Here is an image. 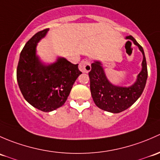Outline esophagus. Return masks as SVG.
Returning a JSON list of instances; mask_svg holds the SVG:
<instances>
[{
	"instance_id": "34e87169",
	"label": "esophagus",
	"mask_w": 160,
	"mask_h": 160,
	"mask_svg": "<svg viewBox=\"0 0 160 160\" xmlns=\"http://www.w3.org/2000/svg\"><path fill=\"white\" fill-rule=\"evenodd\" d=\"M79 69L82 72H88L91 71V64L90 61L88 59H83L79 64Z\"/></svg>"
}]
</instances>
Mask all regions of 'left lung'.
Returning a JSON list of instances; mask_svg holds the SVG:
<instances>
[{"mask_svg":"<svg viewBox=\"0 0 160 160\" xmlns=\"http://www.w3.org/2000/svg\"><path fill=\"white\" fill-rule=\"evenodd\" d=\"M126 38L132 41L133 43L139 47L143 55L142 69L134 85L128 88L112 85L105 77L99 62L92 64V69L88 73L90 89L94 102L99 108L109 112H121L136 102L142 93L147 80V65L142 47L132 35L127 36Z\"/></svg>","mask_w":160,"mask_h":160,"instance_id":"obj_1","label":"left lung"}]
</instances>
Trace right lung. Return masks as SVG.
<instances>
[{"mask_svg": "<svg viewBox=\"0 0 160 160\" xmlns=\"http://www.w3.org/2000/svg\"><path fill=\"white\" fill-rule=\"evenodd\" d=\"M48 28L38 31L25 44L17 68L18 86L26 101L34 108L48 112L66 102L74 82L82 74L78 64L63 58L51 65H44L35 55L37 43Z\"/></svg>", "mask_w": 160, "mask_h": 160, "instance_id": "obj_1", "label": "right lung"}]
</instances>
